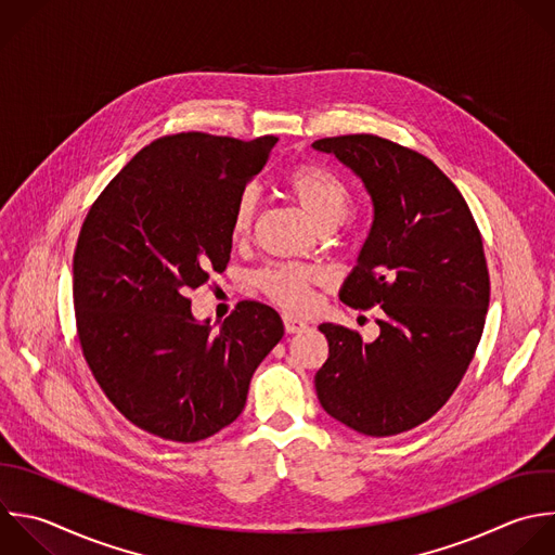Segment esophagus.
<instances>
[{
	"label": "esophagus",
	"instance_id": "obj_1",
	"mask_svg": "<svg viewBox=\"0 0 555 555\" xmlns=\"http://www.w3.org/2000/svg\"><path fill=\"white\" fill-rule=\"evenodd\" d=\"M308 325L304 323V321H299V319H295V317H284V330H286V334H299V332H304Z\"/></svg>",
	"mask_w": 555,
	"mask_h": 555
}]
</instances>
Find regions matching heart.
I'll return each instance as SVG.
<instances>
[{"label":"heart","instance_id":"obj_1","mask_svg":"<svg viewBox=\"0 0 555 555\" xmlns=\"http://www.w3.org/2000/svg\"><path fill=\"white\" fill-rule=\"evenodd\" d=\"M284 186L321 230L338 225L351 204L345 184L317 165L304 163L291 167L284 176ZM256 208L258 191L254 186H245L238 193L232 212L234 238H245L249 234L256 219ZM254 282L262 295L284 310L306 312L314 306V288L323 282V273L308 264L278 262L258 271Z\"/></svg>","mask_w":555,"mask_h":555}]
</instances>
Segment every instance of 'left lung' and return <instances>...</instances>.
<instances>
[{
  "label": "left lung",
  "instance_id": "8db88e82",
  "mask_svg": "<svg viewBox=\"0 0 555 555\" xmlns=\"http://www.w3.org/2000/svg\"><path fill=\"white\" fill-rule=\"evenodd\" d=\"M364 184L373 223L340 301L379 306V336L362 343L323 323L330 356L314 375L323 410L364 436H395L431 418L462 382L490 299L481 234L455 184L423 154L373 134L314 141Z\"/></svg>",
  "mask_w": 555,
  "mask_h": 555
}]
</instances>
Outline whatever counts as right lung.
<instances>
[{
    "instance_id": "add662e5",
    "label": "right lung",
    "mask_w": 555,
    "mask_h": 555,
    "mask_svg": "<svg viewBox=\"0 0 555 555\" xmlns=\"http://www.w3.org/2000/svg\"><path fill=\"white\" fill-rule=\"evenodd\" d=\"M275 143L163 137L82 223L74 306L85 360L111 403L158 438L197 442L236 421L254 371L284 336L280 314L260 301H241L215 330L189 299L225 269L236 197Z\"/></svg>"
}]
</instances>
